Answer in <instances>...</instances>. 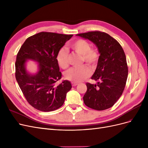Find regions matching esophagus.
<instances>
[{
	"label": "esophagus",
	"instance_id": "obj_1",
	"mask_svg": "<svg viewBox=\"0 0 148 148\" xmlns=\"http://www.w3.org/2000/svg\"><path fill=\"white\" fill-rule=\"evenodd\" d=\"M71 84H72V86H76L77 85H78V83H71Z\"/></svg>",
	"mask_w": 148,
	"mask_h": 148
}]
</instances>
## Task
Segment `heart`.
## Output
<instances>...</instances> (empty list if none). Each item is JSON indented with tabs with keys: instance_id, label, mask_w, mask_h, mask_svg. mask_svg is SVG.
I'll return each mask as SVG.
<instances>
[{
	"instance_id": "b5f03b06",
	"label": "heart",
	"mask_w": 148,
	"mask_h": 148,
	"mask_svg": "<svg viewBox=\"0 0 148 148\" xmlns=\"http://www.w3.org/2000/svg\"><path fill=\"white\" fill-rule=\"evenodd\" d=\"M73 50L81 56V64L84 62L94 69L97 66L99 60V53L96 49L91 48L90 43L86 40L79 39L70 44ZM69 52L66 49L62 47L58 51L56 56L57 64L62 69H66L69 65ZM91 74L90 69L86 65L80 67H73L65 73V77L70 82L78 83L88 78Z\"/></svg>"
}]
</instances>
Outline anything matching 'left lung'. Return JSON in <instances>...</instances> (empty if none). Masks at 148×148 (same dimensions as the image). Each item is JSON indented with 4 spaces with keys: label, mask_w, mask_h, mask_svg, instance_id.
<instances>
[{
    "label": "left lung",
    "mask_w": 148,
    "mask_h": 148,
    "mask_svg": "<svg viewBox=\"0 0 148 148\" xmlns=\"http://www.w3.org/2000/svg\"><path fill=\"white\" fill-rule=\"evenodd\" d=\"M95 44L100 56L91 79L97 84L86 83L83 96L84 104L89 108L103 110L112 107L122 96L128 77V66L123 49L119 42L108 34L99 31L78 34Z\"/></svg>",
    "instance_id": "8db88e82"
}]
</instances>
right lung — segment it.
Here are the masks:
<instances>
[{"label": "right lung", "mask_w": 148, "mask_h": 148, "mask_svg": "<svg viewBox=\"0 0 148 148\" xmlns=\"http://www.w3.org/2000/svg\"><path fill=\"white\" fill-rule=\"evenodd\" d=\"M72 36V34L39 33L27 38L17 53L16 79L26 99L37 110L50 112L60 108L71 88L68 80L59 85L56 83L62 77L56 56ZM28 60L38 64L36 74H31L26 70Z\"/></svg>", "instance_id": "obj_1"}]
</instances>
